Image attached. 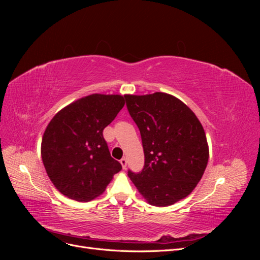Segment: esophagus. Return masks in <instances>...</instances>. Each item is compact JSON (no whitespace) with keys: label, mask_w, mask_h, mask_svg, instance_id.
<instances>
[{"label":"esophagus","mask_w":260,"mask_h":260,"mask_svg":"<svg viewBox=\"0 0 260 260\" xmlns=\"http://www.w3.org/2000/svg\"><path fill=\"white\" fill-rule=\"evenodd\" d=\"M120 164H121L122 168L125 169V167H127V158H125V157H123V158H121V159H120Z\"/></svg>","instance_id":"34e87169"}]
</instances>
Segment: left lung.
I'll return each mask as SVG.
<instances>
[{"instance_id": "obj_1", "label": "left lung", "mask_w": 260, "mask_h": 260, "mask_svg": "<svg viewBox=\"0 0 260 260\" xmlns=\"http://www.w3.org/2000/svg\"><path fill=\"white\" fill-rule=\"evenodd\" d=\"M124 96L145 156L143 170L128 176L149 205H174L192 193L207 167L205 131L192 109L171 94Z\"/></svg>"}]
</instances>
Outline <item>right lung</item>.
<instances>
[{
	"mask_svg": "<svg viewBox=\"0 0 260 260\" xmlns=\"http://www.w3.org/2000/svg\"><path fill=\"white\" fill-rule=\"evenodd\" d=\"M124 98L90 94L61 108L49 122L42 137V161L52 183L66 198L92 201L121 170L103 130L124 106Z\"/></svg>",
	"mask_w": 260,
	"mask_h": 260,
	"instance_id": "add662e5",
	"label": "right lung"
}]
</instances>
